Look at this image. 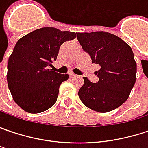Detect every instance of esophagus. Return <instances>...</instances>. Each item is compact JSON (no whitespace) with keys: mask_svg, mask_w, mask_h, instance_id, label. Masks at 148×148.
Segmentation results:
<instances>
[{"mask_svg":"<svg viewBox=\"0 0 148 148\" xmlns=\"http://www.w3.org/2000/svg\"><path fill=\"white\" fill-rule=\"evenodd\" d=\"M69 76H70V78H75V77H78L76 74H73V73H70V74H69Z\"/></svg>","mask_w":148,"mask_h":148,"instance_id":"1","label":"esophagus"}]
</instances>
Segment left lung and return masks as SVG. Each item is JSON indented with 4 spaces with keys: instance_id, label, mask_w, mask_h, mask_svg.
<instances>
[{
    "instance_id": "8db88e82",
    "label": "left lung",
    "mask_w": 148,
    "mask_h": 148,
    "mask_svg": "<svg viewBox=\"0 0 148 148\" xmlns=\"http://www.w3.org/2000/svg\"><path fill=\"white\" fill-rule=\"evenodd\" d=\"M83 50L100 65L97 83L84 77L79 90L82 103L98 112H108L121 106L136 82V64L132 48L119 37L106 32H77Z\"/></svg>"
}]
</instances>
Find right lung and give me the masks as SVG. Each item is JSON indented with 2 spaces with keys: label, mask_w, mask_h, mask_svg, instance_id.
I'll list each match as a JSON object with an SVG mask.
<instances>
[{
  "label": "right lung",
  "mask_w": 148,
  "mask_h": 148,
  "mask_svg": "<svg viewBox=\"0 0 148 148\" xmlns=\"http://www.w3.org/2000/svg\"><path fill=\"white\" fill-rule=\"evenodd\" d=\"M77 32L43 27L17 41L7 64V84L14 101L28 113H40L56 102L59 86L69 79L49 67L60 46L76 38Z\"/></svg>",
  "instance_id": "add662e5"
}]
</instances>
